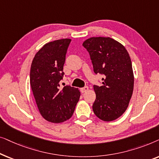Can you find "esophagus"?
I'll return each instance as SVG.
<instances>
[{"label": "esophagus", "instance_id": "obj_1", "mask_svg": "<svg viewBox=\"0 0 159 159\" xmlns=\"http://www.w3.org/2000/svg\"><path fill=\"white\" fill-rule=\"evenodd\" d=\"M80 90H81V92L83 93L87 92V91L89 90V88H88V86H84V88H82L81 89H80Z\"/></svg>", "mask_w": 159, "mask_h": 159}]
</instances>
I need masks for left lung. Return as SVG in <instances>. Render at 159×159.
<instances>
[{"label":"left lung","mask_w":159,"mask_h":159,"mask_svg":"<svg viewBox=\"0 0 159 159\" xmlns=\"http://www.w3.org/2000/svg\"><path fill=\"white\" fill-rule=\"evenodd\" d=\"M82 45L90 54L94 72L103 75L102 86H93L96 94L93 112L103 121L115 120L125 113L133 92L134 75L129 53L111 38H90Z\"/></svg>","instance_id":"obj_1"}]
</instances>
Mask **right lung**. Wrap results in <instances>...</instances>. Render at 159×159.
I'll list each match as a JSON object with an SVG mask.
<instances>
[{
  "label": "right lung",
  "instance_id": "1",
  "mask_svg": "<svg viewBox=\"0 0 159 159\" xmlns=\"http://www.w3.org/2000/svg\"><path fill=\"white\" fill-rule=\"evenodd\" d=\"M71 39L43 45L35 54L30 69V85L40 114L45 120L61 123L71 118L80 92L70 85L60 88L63 67Z\"/></svg>",
  "mask_w": 159,
  "mask_h": 159
}]
</instances>
